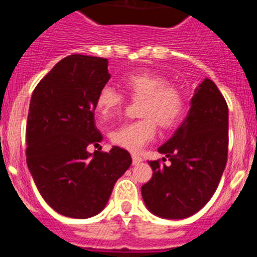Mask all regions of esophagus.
Returning a JSON list of instances; mask_svg holds the SVG:
<instances>
[{"instance_id": "esophagus-1", "label": "esophagus", "mask_w": 257, "mask_h": 257, "mask_svg": "<svg viewBox=\"0 0 257 257\" xmlns=\"http://www.w3.org/2000/svg\"><path fill=\"white\" fill-rule=\"evenodd\" d=\"M132 160H133V165H138L140 163H142V157L138 156V155L133 154L132 155Z\"/></svg>"}]
</instances>
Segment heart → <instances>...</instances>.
I'll return each mask as SVG.
<instances>
[{
	"label": "heart",
	"mask_w": 257,
	"mask_h": 257,
	"mask_svg": "<svg viewBox=\"0 0 257 257\" xmlns=\"http://www.w3.org/2000/svg\"><path fill=\"white\" fill-rule=\"evenodd\" d=\"M121 82L133 100L142 98L140 115L143 117L114 129L110 138L119 147L136 152L154 140L157 124L169 129L179 123L186 110V97L160 74L133 71L126 74ZM123 102V94L117 89L103 85L97 94L96 107L102 116H108L116 112Z\"/></svg>",
	"instance_id": "heart-1"
}]
</instances>
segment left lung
<instances>
[{"label":"left lung","instance_id":"8db88e82","mask_svg":"<svg viewBox=\"0 0 257 257\" xmlns=\"http://www.w3.org/2000/svg\"><path fill=\"white\" fill-rule=\"evenodd\" d=\"M157 151L170 165L149 161L154 174L141 188L146 207L164 219L200 211L218 188L228 157V105L212 80L197 85L187 117Z\"/></svg>","mask_w":257,"mask_h":257}]
</instances>
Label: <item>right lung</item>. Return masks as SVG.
Segmentation results:
<instances>
[{
	"label": "right lung",
	"mask_w": 257,
	"mask_h": 257,
	"mask_svg": "<svg viewBox=\"0 0 257 257\" xmlns=\"http://www.w3.org/2000/svg\"><path fill=\"white\" fill-rule=\"evenodd\" d=\"M107 59L70 55L37 84L27 123V164L43 200L59 214L87 219L105 209L132 157L114 146L87 151L102 141L96 128L97 94L110 79Z\"/></svg>",
	"instance_id": "1"
}]
</instances>
